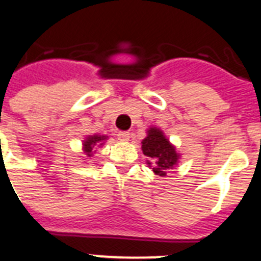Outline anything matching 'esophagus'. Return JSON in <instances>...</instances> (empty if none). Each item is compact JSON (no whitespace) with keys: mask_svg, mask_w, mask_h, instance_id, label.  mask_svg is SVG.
<instances>
[{"mask_svg":"<svg viewBox=\"0 0 261 261\" xmlns=\"http://www.w3.org/2000/svg\"><path fill=\"white\" fill-rule=\"evenodd\" d=\"M117 138L121 140V142H127V140L130 139V133H127V131H118Z\"/></svg>","mask_w":261,"mask_h":261,"instance_id":"esophagus-1","label":"esophagus"}]
</instances>
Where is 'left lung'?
<instances>
[{
	"label": "left lung",
	"instance_id": "left-lung-1",
	"mask_svg": "<svg viewBox=\"0 0 261 261\" xmlns=\"http://www.w3.org/2000/svg\"><path fill=\"white\" fill-rule=\"evenodd\" d=\"M142 149L153 162L152 171L159 176H165L167 169H171L177 163L176 149L159 128H149L148 135L142 142ZM148 164L151 165V163Z\"/></svg>",
	"mask_w": 261,
	"mask_h": 261
}]
</instances>
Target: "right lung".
<instances>
[{
	"label": "right lung",
	"instance_id": "1",
	"mask_svg": "<svg viewBox=\"0 0 261 261\" xmlns=\"http://www.w3.org/2000/svg\"><path fill=\"white\" fill-rule=\"evenodd\" d=\"M106 139V137H101V135H93V137H88L87 140L84 142V152L87 156H93V152L96 151L97 147L102 146V142Z\"/></svg>",
	"mask_w": 261,
	"mask_h": 261
}]
</instances>
